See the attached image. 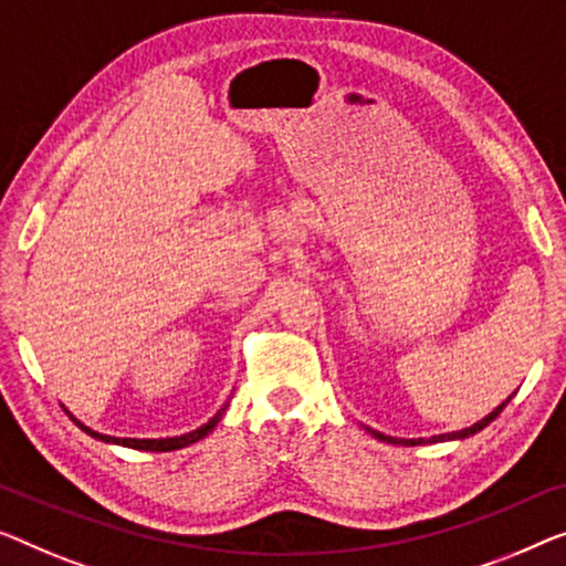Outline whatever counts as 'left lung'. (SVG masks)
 Listing matches in <instances>:
<instances>
[{"label": "left lung", "mask_w": 566, "mask_h": 566, "mask_svg": "<svg viewBox=\"0 0 566 566\" xmlns=\"http://www.w3.org/2000/svg\"><path fill=\"white\" fill-rule=\"evenodd\" d=\"M511 399V396H509ZM509 399H505L501 407H495L491 415L488 417H483L480 421H475V424L472 427H465V429H460V432H450V434H440V437H429V440H399V437H389V434H381V432H374V429H368L370 434L376 437V440H381V442H391V444H407V447H415V444H421V442H444V440H465V437H470V434H475V432H480V429H485L488 424H491V421L501 415V411L505 409V403H509Z\"/></svg>", "instance_id": "obj_1"}]
</instances>
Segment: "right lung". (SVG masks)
<instances>
[{"mask_svg":"<svg viewBox=\"0 0 566 566\" xmlns=\"http://www.w3.org/2000/svg\"><path fill=\"white\" fill-rule=\"evenodd\" d=\"M223 415H226V407L218 409V415H216L213 419H208L206 424L198 427V429H192V432L180 434V437H165V440H132V437H108V434L94 432V429L83 424V421H78L73 415H71V419L83 429V432L91 434V437H94V440H98V442L122 444V447H132V450H147V452H172V450H180V447H188V444H192V442H198V440H202V437H206V434L213 432L218 421L223 419Z\"/></svg>","mask_w":566,"mask_h":566,"instance_id":"right-lung-1","label":"right lung"}]
</instances>
